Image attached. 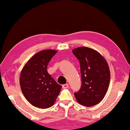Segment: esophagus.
I'll use <instances>...</instances> for the list:
<instances>
[{"label": "esophagus", "instance_id": "1", "mask_svg": "<svg viewBox=\"0 0 130 130\" xmlns=\"http://www.w3.org/2000/svg\"><path fill=\"white\" fill-rule=\"evenodd\" d=\"M62 87L63 88H67L69 87V84H64L62 86Z\"/></svg>", "mask_w": 130, "mask_h": 130}]
</instances>
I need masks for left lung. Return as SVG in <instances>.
Returning a JSON list of instances; mask_svg holds the SVG:
<instances>
[{"instance_id":"8db88e82","label":"left lung","mask_w":130,"mask_h":130,"mask_svg":"<svg viewBox=\"0 0 130 130\" xmlns=\"http://www.w3.org/2000/svg\"><path fill=\"white\" fill-rule=\"evenodd\" d=\"M72 52L79 61L81 73V88L74 94L77 102L86 107L99 104L110 83L108 64L98 51L88 47H78Z\"/></svg>"}]
</instances>
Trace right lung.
I'll return each instance as SVG.
<instances>
[{
  "instance_id": "obj_1",
  "label": "right lung",
  "mask_w": 130,
  "mask_h": 130,
  "mask_svg": "<svg viewBox=\"0 0 130 130\" xmlns=\"http://www.w3.org/2000/svg\"><path fill=\"white\" fill-rule=\"evenodd\" d=\"M57 50H45L32 56L21 70L20 85L25 98L35 107L46 109L54 105L61 86L47 72Z\"/></svg>"
}]
</instances>
